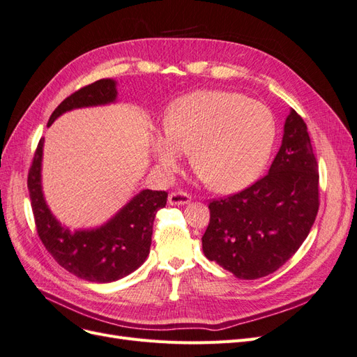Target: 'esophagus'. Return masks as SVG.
<instances>
[{"instance_id":"obj_1","label":"esophagus","mask_w":357,"mask_h":357,"mask_svg":"<svg viewBox=\"0 0 357 357\" xmlns=\"http://www.w3.org/2000/svg\"><path fill=\"white\" fill-rule=\"evenodd\" d=\"M190 199H192V197L189 195V193L188 192H183V190L171 192L169 195H168V204L169 205H185Z\"/></svg>"}]
</instances>
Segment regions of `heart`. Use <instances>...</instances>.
<instances>
[{
	"label": "heart",
	"mask_w": 357,
	"mask_h": 357,
	"mask_svg": "<svg viewBox=\"0 0 357 357\" xmlns=\"http://www.w3.org/2000/svg\"><path fill=\"white\" fill-rule=\"evenodd\" d=\"M165 129L155 132L152 153L160 171H176L185 152L210 189L241 190L261 174L277 135L273 112L264 102L226 91H197L172 102Z\"/></svg>",
	"instance_id": "1"
}]
</instances>
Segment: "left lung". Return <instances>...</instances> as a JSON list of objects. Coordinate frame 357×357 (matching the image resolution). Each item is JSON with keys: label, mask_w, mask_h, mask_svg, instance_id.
<instances>
[{"label": "left lung", "mask_w": 357, "mask_h": 357, "mask_svg": "<svg viewBox=\"0 0 357 357\" xmlns=\"http://www.w3.org/2000/svg\"><path fill=\"white\" fill-rule=\"evenodd\" d=\"M202 250L236 278L273 274L305 241L319 211V165L307 125L295 110L269 172L252 186L208 204Z\"/></svg>", "instance_id": "left-lung-1"}]
</instances>
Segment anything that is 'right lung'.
I'll use <instances>...</instances> for the list:
<instances>
[{
  "instance_id": "add662e5",
  "label": "right lung",
  "mask_w": 357,
  "mask_h": 357,
  "mask_svg": "<svg viewBox=\"0 0 357 357\" xmlns=\"http://www.w3.org/2000/svg\"><path fill=\"white\" fill-rule=\"evenodd\" d=\"M116 96L114 80L101 79L91 83L63 100L52 113L47 126L66 112L110 104ZM43 143L45 138L40 139L28 172V190L36 228L46 250L68 273L88 282L110 283L135 271L149 256L155 215L167 205L168 193L142 190L100 228L73 232L55 219L43 197Z\"/></svg>"
}]
</instances>
